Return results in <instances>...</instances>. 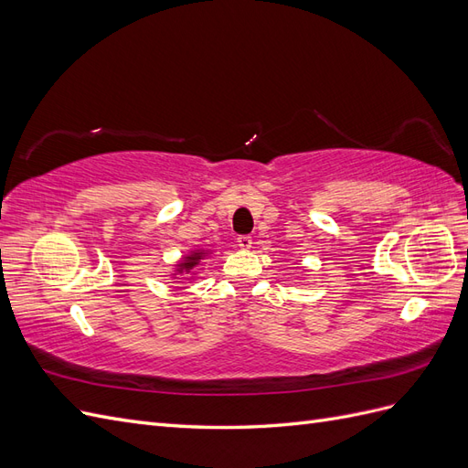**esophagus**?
<instances>
[{
  "label": "esophagus",
  "instance_id": "34e87169",
  "mask_svg": "<svg viewBox=\"0 0 468 468\" xmlns=\"http://www.w3.org/2000/svg\"><path fill=\"white\" fill-rule=\"evenodd\" d=\"M238 248H242V250H250L251 248V238L250 236H238Z\"/></svg>",
  "mask_w": 468,
  "mask_h": 468
}]
</instances>
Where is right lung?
Returning a JSON list of instances; mask_svg holds the SVG:
<instances>
[{
    "instance_id": "add662e5",
    "label": "right lung",
    "mask_w": 468,
    "mask_h": 468,
    "mask_svg": "<svg viewBox=\"0 0 468 468\" xmlns=\"http://www.w3.org/2000/svg\"><path fill=\"white\" fill-rule=\"evenodd\" d=\"M205 256H207V251H205V250H193V251L189 253V256H186V258H183V260L177 263V267H176V273H174V275L191 273L193 269L205 260Z\"/></svg>"
}]
</instances>
